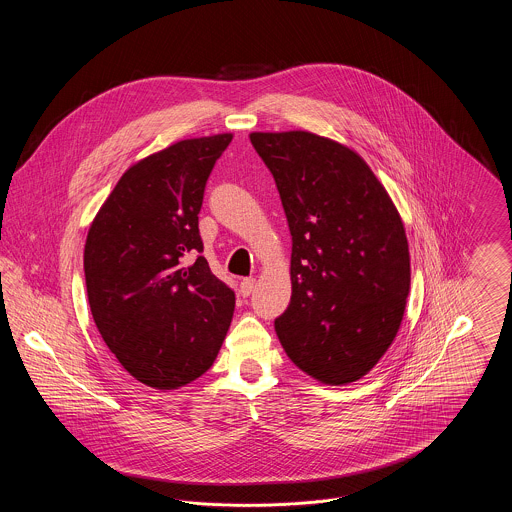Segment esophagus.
I'll list each match as a JSON object with an SVG mask.
<instances>
[{
    "label": "esophagus",
    "mask_w": 512,
    "mask_h": 512,
    "mask_svg": "<svg viewBox=\"0 0 512 512\" xmlns=\"http://www.w3.org/2000/svg\"><path fill=\"white\" fill-rule=\"evenodd\" d=\"M253 288H255V278H244L242 284H240V293L244 297H249L253 293Z\"/></svg>",
    "instance_id": "1"
}]
</instances>
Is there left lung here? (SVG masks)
<instances>
[{"label":"left lung","mask_w":512,"mask_h":512,"mask_svg":"<svg viewBox=\"0 0 512 512\" xmlns=\"http://www.w3.org/2000/svg\"><path fill=\"white\" fill-rule=\"evenodd\" d=\"M292 234V299L274 320L284 351L324 384L355 382L395 338L411 286L390 195L351 149L311 132H255Z\"/></svg>","instance_id":"obj_1"}]
</instances>
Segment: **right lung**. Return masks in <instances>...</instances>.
I'll list each match as a JSON object with an SVG mask.
<instances>
[{"label":"right lung","mask_w":512,"mask_h":512,"mask_svg":"<svg viewBox=\"0 0 512 512\" xmlns=\"http://www.w3.org/2000/svg\"><path fill=\"white\" fill-rule=\"evenodd\" d=\"M232 134L184 140L122 174L84 247L92 317L136 380L176 390L205 374L232 322L236 295L203 253L199 211Z\"/></svg>","instance_id":"obj_1"}]
</instances>
